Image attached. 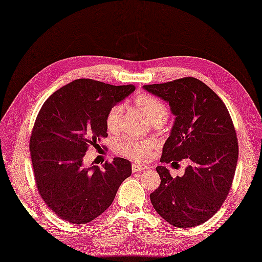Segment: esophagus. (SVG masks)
<instances>
[{
	"label": "esophagus",
	"instance_id": "obj_1",
	"mask_svg": "<svg viewBox=\"0 0 262 262\" xmlns=\"http://www.w3.org/2000/svg\"><path fill=\"white\" fill-rule=\"evenodd\" d=\"M145 169H147V166L140 165V164H137V163H133V165H132L133 172H138V171H142V170H145Z\"/></svg>",
	"mask_w": 262,
	"mask_h": 262
}]
</instances>
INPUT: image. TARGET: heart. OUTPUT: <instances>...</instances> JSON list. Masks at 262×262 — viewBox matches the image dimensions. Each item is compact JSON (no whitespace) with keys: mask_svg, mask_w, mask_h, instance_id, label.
<instances>
[{"mask_svg":"<svg viewBox=\"0 0 262 262\" xmlns=\"http://www.w3.org/2000/svg\"><path fill=\"white\" fill-rule=\"evenodd\" d=\"M134 104L142 112L145 117L154 125L156 123H165L168 117V108L163 100L148 95V94H138L134 98ZM123 106L114 105L106 115V127L112 133L119 130L122 122ZM155 147V142L151 139H139L125 137L117 143V150L124 156L135 160H146L148 158L150 150Z\"/></svg>","mask_w":262,"mask_h":262,"instance_id":"obj_1","label":"heart"}]
</instances>
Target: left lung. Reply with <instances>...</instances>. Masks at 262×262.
<instances>
[{
  "mask_svg": "<svg viewBox=\"0 0 262 262\" xmlns=\"http://www.w3.org/2000/svg\"><path fill=\"white\" fill-rule=\"evenodd\" d=\"M143 89L168 103L175 116L160 162H189L176 178L157 167L160 185L150 193L154 209L178 228L204 224L224 204L236 171L238 140L229 112L216 93L193 77Z\"/></svg>",
  "mask_w": 262,
  "mask_h": 262,
  "instance_id": "obj_1",
  "label": "left lung"
}]
</instances>
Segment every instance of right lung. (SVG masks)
Wrapping results in <instances>:
<instances>
[{
    "mask_svg": "<svg viewBox=\"0 0 262 262\" xmlns=\"http://www.w3.org/2000/svg\"><path fill=\"white\" fill-rule=\"evenodd\" d=\"M135 91L80 78L45 100L30 140L39 195L50 209L73 225L87 224L108 208L120 184L132 175L129 160L115 157L98 166L84 165L89 146L107 137L106 115Z\"/></svg>",
    "mask_w": 262,
    "mask_h": 262,
    "instance_id": "1",
    "label": "right lung"
}]
</instances>
